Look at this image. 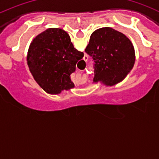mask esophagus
Segmentation results:
<instances>
[{"mask_svg": "<svg viewBox=\"0 0 159 159\" xmlns=\"http://www.w3.org/2000/svg\"><path fill=\"white\" fill-rule=\"evenodd\" d=\"M88 56H85V57H84V61H88Z\"/></svg>", "mask_w": 159, "mask_h": 159, "instance_id": "1", "label": "esophagus"}]
</instances>
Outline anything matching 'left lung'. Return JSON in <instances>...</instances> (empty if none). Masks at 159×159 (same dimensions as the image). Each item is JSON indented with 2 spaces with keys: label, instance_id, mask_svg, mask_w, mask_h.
<instances>
[{
  "label": "left lung",
  "instance_id": "obj_1",
  "mask_svg": "<svg viewBox=\"0 0 159 159\" xmlns=\"http://www.w3.org/2000/svg\"><path fill=\"white\" fill-rule=\"evenodd\" d=\"M94 62V82L112 86L122 81L135 60L133 44L122 32L109 27L92 32L85 49Z\"/></svg>",
  "mask_w": 159,
  "mask_h": 159
}]
</instances>
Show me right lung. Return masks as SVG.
<instances>
[{"label":"right lung","mask_w":159,"mask_h":159,"mask_svg":"<svg viewBox=\"0 0 159 159\" xmlns=\"http://www.w3.org/2000/svg\"><path fill=\"white\" fill-rule=\"evenodd\" d=\"M84 53L73 46L63 29L51 28L36 36L27 56L28 65L35 80L49 94H59L74 87L71 74Z\"/></svg>","instance_id":"1"}]
</instances>
